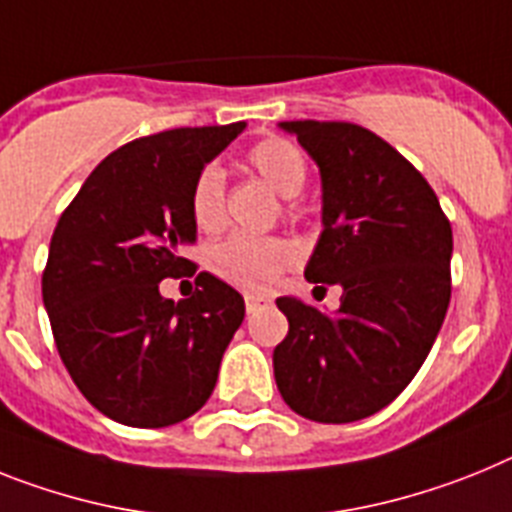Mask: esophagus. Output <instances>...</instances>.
Masks as SVG:
<instances>
[{"label":"esophagus","mask_w":512,"mask_h":512,"mask_svg":"<svg viewBox=\"0 0 512 512\" xmlns=\"http://www.w3.org/2000/svg\"><path fill=\"white\" fill-rule=\"evenodd\" d=\"M266 305H269V298H264V295H246L248 313H256V310L266 308Z\"/></svg>","instance_id":"34e87169"}]
</instances>
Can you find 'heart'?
<instances>
[{"instance_id": "b5f03b06", "label": "heart", "mask_w": 512, "mask_h": 512, "mask_svg": "<svg viewBox=\"0 0 512 512\" xmlns=\"http://www.w3.org/2000/svg\"><path fill=\"white\" fill-rule=\"evenodd\" d=\"M248 168L272 186L279 196L295 199L308 181V163L298 144L290 139H261L248 152ZM191 217L204 233L220 230L225 220V173L217 165L196 176L191 189ZM207 264L227 285L246 292H269L295 264V248L282 238H256V235L235 233L214 243L207 253Z\"/></svg>"}]
</instances>
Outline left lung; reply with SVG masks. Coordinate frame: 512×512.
Instances as JSON below:
<instances>
[{
  "label": "left lung",
  "mask_w": 512,
  "mask_h": 512,
  "mask_svg": "<svg viewBox=\"0 0 512 512\" xmlns=\"http://www.w3.org/2000/svg\"><path fill=\"white\" fill-rule=\"evenodd\" d=\"M321 176V235L305 279L342 287L334 313L277 298L290 331L274 378L300 417L344 425L404 391L451 303V222L409 160L342 121H279ZM318 290V287H316ZM323 290V287H321Z\"/></svg>",
  "instance_id": "1"
}]
</instances>
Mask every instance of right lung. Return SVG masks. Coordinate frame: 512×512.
Listing matches in <instances>:
<instances>
[{
  "label": "right lung",
  "instance_id": "add662e5",
  "mask_svg": "<svg viewBox=\"0 0 512 512\" xmlns=\"http://www.w3.org/2000/svg\"><path fill=\"white\" fill-rule=\"evenodd\" d=\"M246 129H170L103 160L64 209L48 246L43 305L61 362L100 414L168 427L212 396L227 344L246 316L238 290L202 272L186 300L160 295L194 264L196 176Z\"/></svg>",
  "mask_w": 512,
  "mask_h": 512
}]
</instances>
